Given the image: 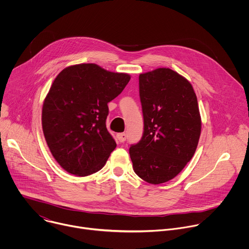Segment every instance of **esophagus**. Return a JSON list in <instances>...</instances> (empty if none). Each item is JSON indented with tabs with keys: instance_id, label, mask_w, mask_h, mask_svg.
Wrapping results in <instances>:
<instances>
[{
	"instance_id": "obj_1",
	"label": "esophagus",
	"mask_w": 249,
	"mask_h": 249,
	"mask_svg": "<svg viewBox=\"0 0 249 249\" xmlns=\"http://www.w3.org/2000/svg\"><path fill=\"white\" fill-rule=\"evenodd\" d=\"M117 139H118L120 143H123V142H125L126 139H127V135L125 133H120V134L117 135Z\"/></svg>"
}]
</instances>
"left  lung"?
Here are the masks:
<instances>
[{"mask_svg":"<svg viewBox=\"0 0 249 249\" xmlns=\"http://www.w3.org/2000/svg\"><path fill=\"white\" fill-rule=\"evenodd\" d=\"M144 132L131 145L135 173L151 184L164 183L178 174L194 156L201 117L191 84L168 68L139 76Z\"/></svg>","mask_w":249,"mask_h":249,"instance_id":"left-lung-1","label":"left lung"}]
</instances>
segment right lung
<instances>
[{
	"mask_svg": "<svg viewBox=\"0 0 249 249\" xmlns=\"http://www.w3.org/2000/svg\"><path fill=\"white\" fill-rule=\"evenodd\" d=\"M95 64L65 68L54 80L42 107V129L57 162L69 173L92 174L116 148L106 128L107 103L130 81Z\"/></svg>",
	"mask_w": 249,
	"mask_h": 249,
	"instance_id": "add662e5",
	"label": "right lung"
}]
</instances>
